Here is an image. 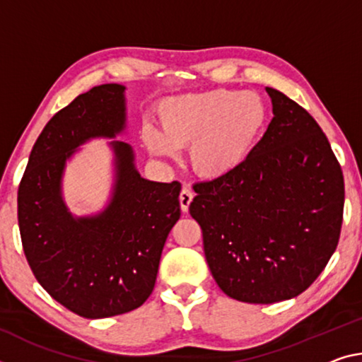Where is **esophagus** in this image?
Segmentation results:
<instances>
[{"mask_svg": "<svg viewBox=\"0 0 362 362\" xmlns=\"http://www.w3.org/2000/svg\"><path fill=\"white\" fill-rule=\"evenodd\" d=\"M193 199V192L190 190L188 187H183L182 192H180V197H179V202H180V208L183 212H187L188 208H190V203Z\"/></svg>", "mask_w": 362, "mask_h": 362, "instance_id": "34e87169", "label": "esophagus"}]
</instances>
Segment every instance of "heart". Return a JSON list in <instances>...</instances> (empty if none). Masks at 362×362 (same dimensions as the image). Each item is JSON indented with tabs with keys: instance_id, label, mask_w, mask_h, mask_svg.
Here are the masks:
<instances>
[{
	"instance_id": "b5f03b06",
	"label": "heart",
	"mask_w": 362,
	"mask_h": 362,
	"mask_svg": "<svg viewBox=\"0 0 362 362\" xmlns=\"http://www.w3.org/2000/svg\"><path fill=\"white\" fill-rule=\"evenodd\" d=\"M160 130L146 124L141 141L159 158L187 148L194 174L208 180L237 172L251 156L269 122V109L253 91L216 88L172 96L159 105Z\"/></svg>"
}]
</instances>
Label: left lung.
Segmentation results:
<instances>
[{
	"mask_svg": "<svg viewBox=\"0 0 362 362\" xmlns=\"http://www.w3.org/2000/svg\"><path fill=\"white\" fill-rule=\"evenodd\" d=\"M274 117L246 163L194 185L190 214L227 296L271 305L303 293L338 245L345 183L330 143L306 109L266 87Z\"/></svg>",
	"mask_w": 362,
	"mask_h": 362,
	"instance_id": "1",
	"label": "left lung"
}]
</instances>
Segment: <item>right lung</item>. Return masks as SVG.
I'll return each mask as SVG.
<instances>
[{"label":"right lung","mask_w":362,"mask_h":362,"mask_svg":"<svg viewBox=\"0 0 362 362\" xmlns=\"http://www.w3.org/2000/svg\"><path fill=\"white\" fill-rule=\"evenodd\" d=\"M125 87L106 83L61 109L32 148L17 193L24 253L38 284L87 319L134 311L148 300L170 228L180 219V183L143 179L129 143ZM95 138L111 139L112 194L96 215L74 216L62 197L66 160Z\"/></svg>","instance_id":"1"}]
</instances>
